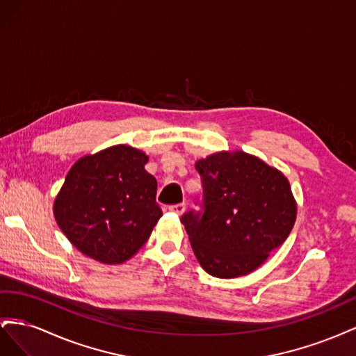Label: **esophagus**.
Returning a JSON list of instances; mask_svg holds the SVG:
<instances>
[{"label": "esophagus", "instance_id": "1", "mask_svg": "<svg viewBox=\"0 0 356 356\" xmlns=\"http://www.w3.org/2000/svg\"><path fill=\"white\" fill-rule=\"evenodd\" d=\"M169 211L175 212V213H178V215H181L182 212L186 211V203H177V204H170V207H169Z\"/></svg>", "mask_w": 356, "mask_h": 356}]
</instances>
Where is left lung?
<instances>
[{
    "instance_id": "1",
    "label": "left lung",
    "mask_w": 356,
    "mask_h": 356,
    "mask_svg": "<svg viewBox=\"0 0 356 356\" xmlns=\"http://www.w3.org/2000/svg\"><path fill=\"white\" fill-rule=\"evenodd\" d=\"M202 179L199 211L181 217L200 266L215 277H238L261 266L296 222L288 179L243 152L196 161Z\"/></svg>"
}]
</instances>
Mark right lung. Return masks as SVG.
Segmentation results:
<instances>
[{
    "instance_id": "right-lung-1",
    "label": "right lung",
    "mask_w": 356,
    "mask_h": 356,
    "mask_svg": "<svg viewBox=\"0 0 356 356\" xmlns=\"http://www.w3.org/2000/svg\"><path fill=\"white\" fill-rule=\"evenodd\" d=\"M148 157L114 145L75 163L55 200L56 222L80 252L120 264L138 252L161 217Z\"/></svg>"
}]
</instances>
